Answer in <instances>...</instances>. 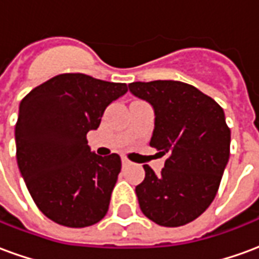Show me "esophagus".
I'll return each instance as SVG.
<instances>
[{
	"instance_id": "1",
	"label": "esophagus",
	"mask_w": 259,
	"mask_h": 259,
	"mask_svg": "<svg viewBox=\"0 0 259 259\" xmlns=\"http://www.w3.org/2000/svg\"><path fill=\"white\" fill-rule=\"evenodd\" d=\"M129 163H130V161H129V159H127V158L122 157V165H123V166H127Z\"/></svg>"
}]
</instances>
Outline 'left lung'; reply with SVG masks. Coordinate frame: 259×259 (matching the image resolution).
I'll return each mask as SVG.
<instances>
[{
    "instance_id": "left-lung-1",
    "label": "left lung",
    "mask_w": 259,
    "mask_h": 259,
    "mask_svg": "<svg viewBox=\"0 0 259 259\" xmlns=\"http://www.w3.org/2000/svg\"><path fill=\"white\" fill-rule=\"evenodd\" d=\"M129 90L154 109L150 146L168 155L159 175L144 165L146 178L136 186L140 209L157 225L183 226L211 205L221 185L230 155L225 112L183 81H135Z\"/></svg>"
}]
</instances>
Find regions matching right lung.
Returning <instances> with one entry per match:
<instances>
[{"label": "right lung", "instance_id": "add662e5", "mask_svg": "<svg viewBox=\"0 0 259 259\" xmlns=\"http://www.w3.org/2000/svg\"><path fill=\"white\" fill-rule=\"evenodd\" d=\"M126 91L124 83L64 73L20 102L15 126L18 166L38 209L55 223L85 228L107 215L122 162L118 154L91 152L85 136Z\"/></svg>", "mask_w": 259, "mask_h": 259}]
</instances>
